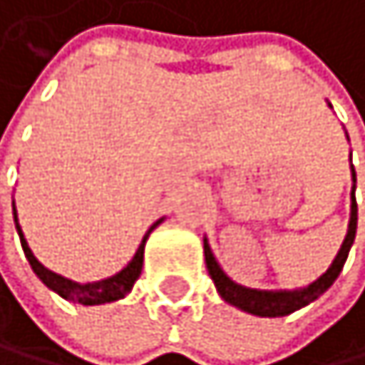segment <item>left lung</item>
<instances>
[{
    "instance_id": "1",
    "label": "left lung",
    "mask_w": 365,
    "mask_h": 365,
    "mask_svg": "<svg viewBox=\"0 0 365 365\" xmlns=\"http://www.w3.org/2000/svg\"><path fill=\"white\" fill-rule=\"evenodd\" d=\"M352 181L356 184V175H354V168H352ZM354 188L352 186V204H350V222H348V233L344 245H341L336 258L332 260V264L327 267V272L323 276H319L314 282H309L307 287L301 289H278V292H267V289H249L233 282L227 274L222 272V267L217 264L213 251L208 247V240L204 237V258H206V269L210 278H213L215 287L220 292V296L224 298L227 303L240 307L242 312H249V314H256V317H287L292 312L301 309L305 305H309L312 301L332 287V282L336 280V276L341 274V269L346 264V258L350 253V247L354 242V235H356V200H354Z\"/></svg>"
}]
</instances>
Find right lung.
I'll use <instances>...</instances> for the list:
<instances>
[{"label":"right lung","mask_w":365,"mask_h":365,"mask_svg":"<svg viewBox=\"0 0 365 365\" xmlns=\"http://www.w3.org/2000/svg\"><path fill=\"white\" fill-rule=\"evenodd\" d=\"M13 215H15V229L19 233V242H21V249H24V256L31 264V269L35 272L44 285L48 289H53L56 294H60L62 298H67L71 303H80V305H101V303H112V301H118V298H125L130 294V289L134 287L136 278L141 276V269H143V249H145V240L148 235L157 229V224H161V220L157 224H152L148 229V233L143 235L141 245H138L134 258L128 262V267H123L118 274L109 276L105 280H98V282H85V285H80V282H73L69 278H64L60 274H53L48 272L44 264H40V260L33 256V251L26 242L24 233H21L19 224H17V210H15V202H13Z\"/></svg>","instance_id":"add662e5"}]
</instances>
